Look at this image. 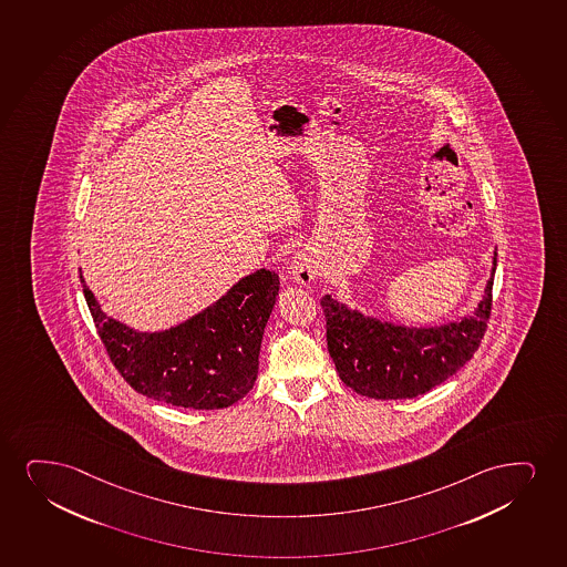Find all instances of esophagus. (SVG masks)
Masks as SVG:
<instances>
[{"label": "esophagus", "instance_id": "34e87169", "mask_svg": "<svg viewBox=\"0 0 567 567\" xmlns=\"http://www.w3.org/2000/svg\"><path fill=\"white\" fill-rule=\"evenodd\" d=\"M315 264L313 259L309 258L308 254H296L292 261H290V277L300 285H308L315 279Z\"/></svg>", "mask_w": 567, "mask_h": 567}]
</instances>
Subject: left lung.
I'll return each mask as SVG.
<instances>
[{"instance_id":"obj_1","label":"left lung","mask_w":567,"mask_h":567,"mask_svg":"<svg viewBox=\"0 0 567 567\" xmlns=\"http://www.w3.org/2000/svg\"><path fill=\"white\" fill-rule=\"evenodd\" d=\"M491 306L493 277L474 317L440 329L395 327L351 311L332 296L321 300L336 371L353 392L372 399L416 398L461 371L487 332Z\"/></svg>"}]
</instances>
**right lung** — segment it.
<instances>
[{
	"mask_svg": "<svg viewBox=\"0 0 567 567\" xmlns=\"http://www.w3.org/2000/svg\"><path fill=\"white\" fill-rule=\"evenodd\" d=\"M80 280L99 338L135 392L169 405L208 411L233 405L252 390L279 275L259 269L203 313L154 334L106 319L82 275Z\"/></svg>",
	"mask_w": 567,
	"mask_h": 567,
	"instance_id": "add662e5",
	"label": "right lung"
}]
</instances>
